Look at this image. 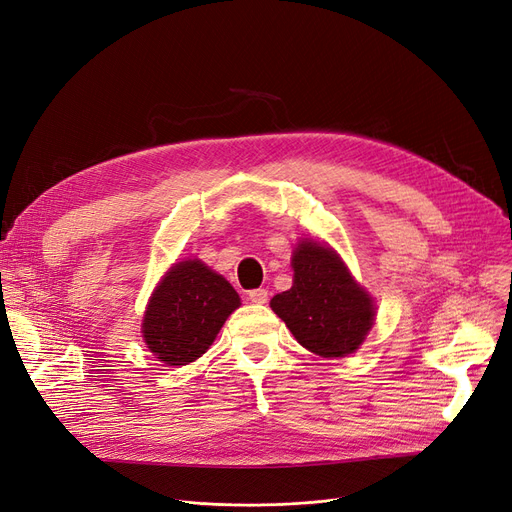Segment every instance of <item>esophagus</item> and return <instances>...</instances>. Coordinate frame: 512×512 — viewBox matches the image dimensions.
Here are the masks:
<instances>
[{"label":"esophagus","mask_w":512,"mask_h":512,"mask_svg":"<svg viewBox=\"0 0 512 512\" xmlns=\"http://www.w3.org/2000/svg\"><path fill=\"white\" fill-rule=\"evenodd\" d=\"M267 297H270V294H267V290H265V288L249 290V301H251V303H255V305H263V303H267Z\"/></svg>","instance_id":"obj_1"}]
</instances>
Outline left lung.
Returning <instances> with one entry per match:
<instances>
[{
  "mask_svg": "<svg viewBox=\"0 0 512 512\" xmlns=\"http://www.w3.org/2000/svg\"><path fill=\"white\" fill-rule=\"evenodd\" d=\"M292 288L270 307L292 336L319 357H346L363 344L375 305L342 259L317 240L305 238L292 253Z\"/></svg>",
  "mask_w": 512,
  "mask_h": 512,
  "instance_id": "obj_1",
  "label": "left lung"
}]
</instances>
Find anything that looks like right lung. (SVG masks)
<instances>
[{
  "mask_svg": "<svg viewBox=\"0 0 512 512\" xmlns=\"http://www.w3.org/2000/svg\"><path fill=\"white\" fill-rule=\"evenodd\" d=\"M238 307V294L226 278L199 259L180 261L151 294L141 326L143 338L159 361L188 365L207 353Z\"/></svg>",
  "mask_w": 512,
  "mask_h": 512,
  "instance_id": "obj_1",
  "label": "right lung"
}]
</instances>
